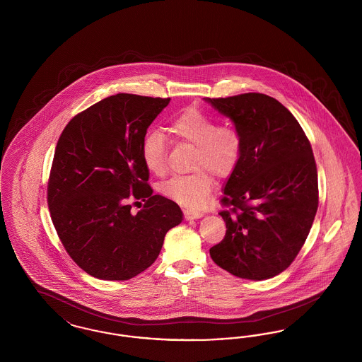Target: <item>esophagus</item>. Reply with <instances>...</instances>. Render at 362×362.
<instances>
[{"mask_svg": "<svg viewBox=\"0 0 362 362\" xmlns=\"http://www.w3.org/2000/svg\"><path fill=\"white\" fill-rule=\"evenodd\" d=\"M202 216H204V213L199 211V210H191V209H186V210H185V217H186V220L201 218Z\"/></svg>", "mask_w": 362, "mask_h": 362, "instance_id": "esophagus-1", "label": "esophagus"}]
</instances>
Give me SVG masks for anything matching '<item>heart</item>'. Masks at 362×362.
Returning a JSON list of instances; mask_svg holds the SVG:
<instances>
[{
	"mask_svg": "<svg viewBox=\"0 0 362 362\" xmlns=\"http://www.w3.org/2000/svg\"><path fill=\"white\" fill-rule=\"evenodd\" d=\"M171 137L194 145L189 175H177L161 185L164 197L187 207L201 206L214 187V173L226 177L240 161L244 139L233 123L218 121L201 108L189 107L167 123ZM142 161L149 173L163 176L167 173V144L164 136L149 132L141 144Z\"/></svg>",
	"mask_w": 362,
	"mask_h": 362,
	"instance_id": "heart-1",
	"label": "heart"
}]
</instances>
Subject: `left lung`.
<instances>
[{
	"label": "left lung",
	"instance_id": "obj_1",
	"mask_svg": "<svg viewBox=\"0 0 362 362\" xmlns=\"http://www.w3.org/2000/svg\"><path fill=\"white\" fill-rule=\"evenodd\" d=\"M207 102L233 121L244 139L220 201L226 233L210 257L239 278H273L300 252L319 205L310 139L292 112L264 93Z\"/></svg>",
	"mask_w": 362,
	"mask_h": 362
}]
</instances>
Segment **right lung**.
<instances>
[{
    "label": "right lung",
    "mask_w": 362,
    "mask_h": 362,
    "mask_svg": "<svg viewBox=\"0 0 362 362\" xmlns=\"http://www.w3.org/2000/svg\"><path fill=\"white\" fill-rule=\"evenodd\" d=\"M170 98L118 93L74 115L58 138L47 182L57 235L89 276L126 281L155 262L182 223L171 199L153 195L141 144ZM144 202L137 214L131 207Z\"/></svg>",
    "instance_id": "1"
}]
</instances>
